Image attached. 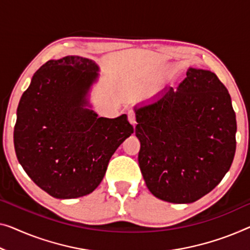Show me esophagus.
<instances>
[{
    "mask_svg": "<svg viewBox=\"0 0 250 250\" xmlns=\"http://www.w3.org/2000/svg\"><path fill=\"white\" fill-rule=\"evenodd\" d=\"M128 120L132 125H135L137 124V122H136V113H135V111H133V110L128 111Z\"/></svg>",
    "mask_w": 250,
    "mask_h": 250,
    "instance_id": "1",
    "label": "esophagus"
}]
</instances>
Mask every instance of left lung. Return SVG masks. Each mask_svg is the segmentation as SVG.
Instances as JSON below:
<instances>
[{
  "mask_svg": "<svg viewBox=\"0 0 250 250\" xmlns=\"http://www.w3.org/2000/svg\"><path fill=\"white\" fill-rule=\"evenodd\" d=\"M136 105L138 162L152 195L192 203L211 192L236 152L231 98L214 73L189 67L177 89L165 87Z\"/></svg>",
  "mask_w": 250,
  "mask_h": 250,
  "instance_id": "obj_1",
  "label": "left lung"
}]
</instances>
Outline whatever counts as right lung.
Returning a JSON list of instances; mask_svg holds the SVG:
<instances>
[{
	"label": "right lung",
	"instance_id": "1",
	"mask_svg": "<svg viewBox=\"0 0 250 250\" xmlns=\"http://www.w3.org/2000/svg\"><path fill=\"white\" fill-rule=\"evenodd\" d=\"M99 66L66 56L33 74L21 96L14 148L28 176L56 199H76L101 183L114 151L133 133L125 114L99 118L89 92Z\"/></svg>",
	"mask_w": 250,
	"mask_h": 250
}]
</instances>
